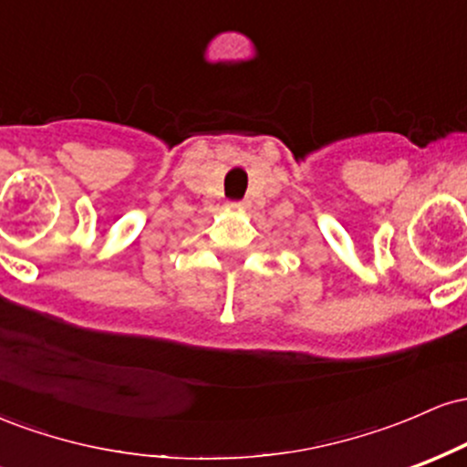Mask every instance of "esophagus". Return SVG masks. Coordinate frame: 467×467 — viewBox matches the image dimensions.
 Masks as SVG:
<instances>
[{
	"label": "esophagus",
	"mask_w": 467,
	"mask_h": 467,
	"mask_svg": "<svg viewBox=\"0 0 467 467\" xmlns=\"http://www.w3.org/2000/svg\"><path fill=\"white\" fill-rule=\"evenodd\" d=\"M228 206L233 208V211H244V208H245V202H230Z\"/></svg>",
	"instance_id": "34e87169"
}]
</instances>
